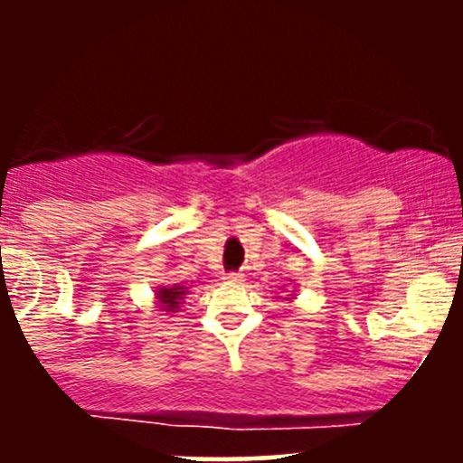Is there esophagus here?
<instances>
[{
  "mask_svg": "<svg viewBox=\"0 0 463 463\" xmlns=\"http://www.w3.org/2000/svg\"><path fill=\"white\" fill-rule=\"evenodd\" d=\"M223 279H226V282H231V284H237V282H241V279H244V273H240V270H231V273L223 275Z\"/></svg>",
  "mask_w": 463,
  "mask_h": 463,
  "instance_id": "obj_1",
  "label": "esophagus"
}]
</instances>
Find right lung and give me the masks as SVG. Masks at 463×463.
Returning a JSON list of instances; mask_svg holds the SVG:
<instances>
[{"label":"right lung","mask_w":463,"mask_h":463,"mask_svg":"<svg viewBox=\"0 0 463 463\" xmlns=\"http://www.w3.org/2000/svg\"><path fill=\"white\" fill-rule=\"evenodd\" d=\"M184 288L185 287L161 288V291H158V298H161L163 307H167V309H176V305H179V298L184 296Z\"/></svg>","instance_id":"obj_1"}]
</instances>
